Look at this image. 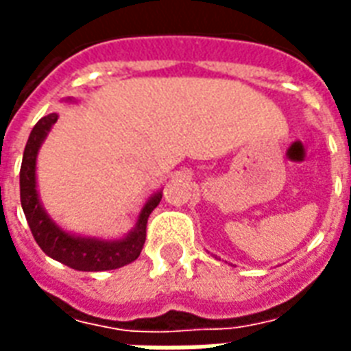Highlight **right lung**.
<instances>
[{
  "instance_id": "right-lung-1",
  "label": "right lung",
  "mask_w": 351,
  "mask_h": 351,
  "mask_svg": "<svg viewBox=\"0 0 351 351\" xmlns=\"http://www.w3.org/2000/svg\"><path fill=\"white\" fill-rule=\"evenodd\" d=\"M56 121L57 113L43 117L31 130L29 139L23 150L22 167H20V201L31 234L46 255L77 271H106V269L123 268L141 255L143 243L147 238V221L150 212L162 201V191L154 193L145 202L136 227L123 240L106 241L64 232L63 228L51 221L50 215L46 214V210L40 204L37 193V173H35L38 149Z\"/></svg>"
}]
</instances>
